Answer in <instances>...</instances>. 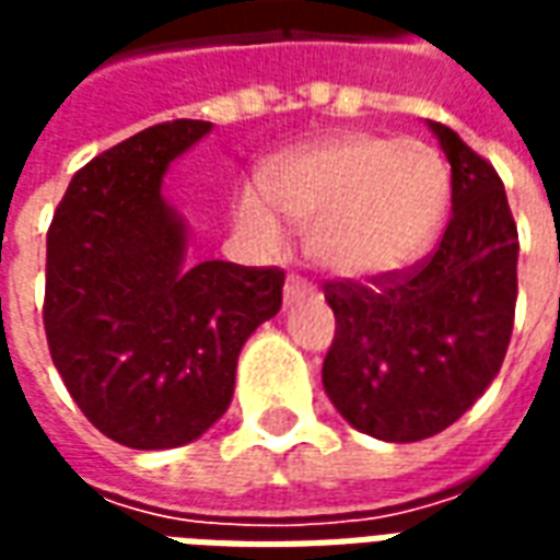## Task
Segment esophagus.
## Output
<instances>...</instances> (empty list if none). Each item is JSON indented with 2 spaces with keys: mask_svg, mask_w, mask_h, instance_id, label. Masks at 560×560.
<instances>
[{
  "mask_svg": "<svg viewBox=\"0 0 560 560\" xmlns=\"http://www.w3.org/2000/svg\"><path fill=\"white\" fill-rule=\"evenodd\" d=\"M308 284H305L303 279H288V284H284V305H293V303H300V300H305L308 296Z\"/></svg>",
  "mask_w": 560,
  "mask_h": 560,
  "instance_id": "obj_1",
  "label": "esophagus"
}]
</instances>
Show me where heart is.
<instances>
[{
	"label": "heart",
	"mask_w": 560,
	"mask_h": 560,
	"mask_svg": "<svg viewBox=\"0 0 560 560\" xmlns=\"http://www.w3.org/2000/svg\"><path fill=\"white\" fill-rule=\"evenodd\" d=\"M450 176L420 140L339 135L279 159L267 194L245 188L236 221L255 243H281V214L308 231V255L339 279L405 269L444 215Z\"/></svg>",
	"instance_id": "1"
}]
</instances>
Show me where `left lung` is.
<instances>
[{
  "instance_id": "obj_1",
  "label": "left lung",
  "mask_w": 560,
  "mask_h": 560,
  "mask_svg": "<svg viewBox=\"0 0 560 560\" xmlns=\"http://www.w3.org/2000/svg\"><path fill=\"white\" fill-rule=\"evenodd\" d=\"M429 128L453 185L441 245L408 272L327 284L336 339L324 389L357 432L389 444L444 432L480 399L516 312L518 233L504 183L453 128Z\"/></svg>"
}]
</instances>
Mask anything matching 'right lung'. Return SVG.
Masks as SVG:
<instances>
[{
    "label": "right lung",
    "mask_w": 560,
    "mask_h": 560,
    "mask_svg": "<svg viewBox=\"0 0 560 560\" xmlns=\"http://www.w3.org/2000/svg\"><path fill=\"white\" fill-rule=\"evenodd\" d=\"M212 122H161L92 159L47 231L44 329L86 420L131 450L197 441L228 411L240 351L279 315L281 269L188 264L171 164Z\"/></svg>",
    "instance_id": "add662e5"
}]
</instances>
